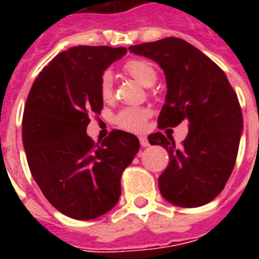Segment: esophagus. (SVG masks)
Wrapping results in <instances>:
<instances>
[{"mask_svg":"<svg viewBox=\"0 0 259 259\" xmlns=\"http://www.w3.org/2000/svg\"><path fill=\"white\" fill-rule=\"evenodd\" d=\"M140 144H141L142 148H146V146H149V141H148V138H146V137H140Z\"/></svg>","mask_w":259,"mask_h":259,"instance_id":"1","label":"esophagus"}]
</instances>
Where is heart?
I'll return each instance as SVG.
<instances>
[{"instance_id": "b5f03b06", "label": "heart", "mask_w": 259, "mask_h": 259, "mask_svg": "<svg viewBox=\"0 0 259 259\" xmlns=\"http://www.w3.org/2000/svg\"><path fill=\"white\" fill-rule=\"evenodd\" d=\"M122 70L130 78L141 83L142 86L150 87L153 86L157 80V72L154 70L152 63L144 59H129L123 64ZM98 93L105 102H110L114 97V84L113 78L109 72H103L98 82ZM149 113L145 109L140 107H126L121 110L115 117V123L121 129L133 132V133H141L144 132L148 121Z\"/></svg>"}]
</instances>
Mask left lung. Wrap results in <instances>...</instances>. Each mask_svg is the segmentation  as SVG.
I'll return each instance as SVG.
<instances>
[{"label": "left lung", "instance_id": "1", "mask_svg": "<svg viewBox=\"0 0 259 259\" xmlns=\"http://www.w3.org/2000/svg\"><path fill=\"white\" fill-rule=\"evenodd\" d=\"M129 51L157 62L165 74L168 93L158 129L188 122L181 148L161 132L148 137L169 153L170 162L158 177L162 197L185 208L207 204L223 191L237 161L243 127L237 94L221 67L183 38L144 42Z\"/></svg>", "mask_w": 259, "mask_h": 259}]
</instances>
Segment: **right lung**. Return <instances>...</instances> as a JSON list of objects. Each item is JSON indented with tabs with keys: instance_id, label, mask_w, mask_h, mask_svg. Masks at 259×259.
I'll use <instances>...</instances> for the list:
<instances>
[{
	"instance_id": "add662e5",
	"label": "right lung",
	"mask_w": 259,
	"mask_h": 259,
	"mask_svg": "<svg viewBox=\"0 0 259 259\" xmlns=\"http://www.w3.org/2000/svg\"><path fill=\"white\" fill-rule=\"evenodd\" d=\"M126 52L107 46L63 51L26 98L22 144L30 173L47 200L72 219H95L117 204L122 172L140 149L138 138L122 130L101 144L86 133L90 115L103 109L99 78Z\"/></svg>"
}]
</instances>
